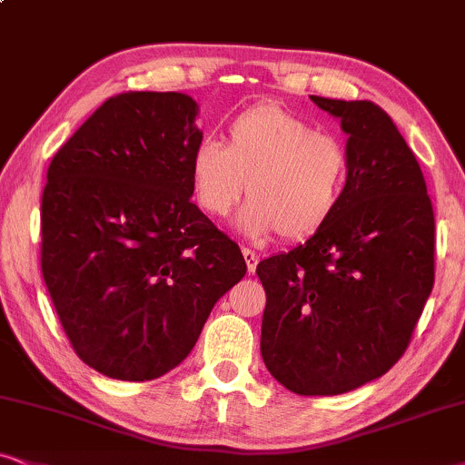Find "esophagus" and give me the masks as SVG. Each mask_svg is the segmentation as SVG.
<instances>
[{
  "label": "esophagus",
  "mask_w": 465,
  "mask_h": 465,
  "mask_svg": "<svg viewBox=\"0 0 465 465\" xmlns=\"http://www.w3.org/2000/svg\"><path fill=\"white\" fill-rule=\"evenodd\" d=\"M242 255H244V262H246V270H249V274H252L255 272V268H257V255H255V251H251V249H242Z\"/></svg>",
  "instance_id": "1"
}]
</instances>
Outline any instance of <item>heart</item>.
<instances>
[{
  "instance_id": "b5f03b06",
  "label": "heart",
  "mask_w": 465,
  "mask_h": 465,
  "mask_svg": "<svg viewBox=\"0 0 465 465\" xmlns=\"http://www.w3.org/2000/svg\"><path fill=\"white\" fill-rule=\"evenodd\" d=\"M348 169V150L334 134L274 103L238 114L225 148L203 139L189 161L193 197L208 216H227L246 189L238 229L249 238L313 236L339 210Z\"/></svg>"
}]
</instances>
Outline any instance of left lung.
<instances>
[{
    "instance_id": "1",
    "label": "left lung",
    "mask_w": 465,
    "mask_h": 465,
    "mask_svg": "<svg viewBox=\"0 0 465 465\" xmlns=\"http://www.w3.org/2000/svg\"><path fill=\"white\" fill-rule=\"evenodd\" d=\"M348 134L339 210L290 252L257 263L262 358L296 395H341L403 356L433 287V208L420 164L371 101L311 96Z\"/></svg>"
}]
</instances>
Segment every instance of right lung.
<instances>
[{
    "label": "right lung",
    "mask_w": 465,
    "mask_h": 465,
    "mask_svg": "<svg viewBox=\"0 0 465 465\" xmlns=\"http://www.w3.org/2000/svg\"><path fill=\"white\" fill-rule=\"evenodd\" d=\"M197 115L180 92L117 94L46 172L45 285L76 356L107 378L178 367L246 274L238 244L191 202Z\"/></svg>",
    "instance_id": "right-lung-1"
}]
</instances>
